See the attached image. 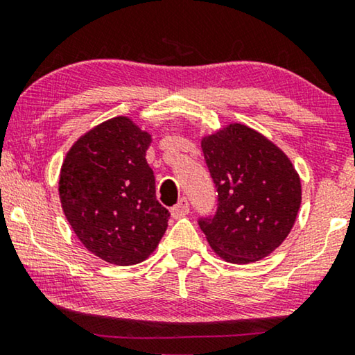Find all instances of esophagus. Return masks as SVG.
Wrapping results in <instances>:
<instances>
[{
	"instance_id": "obj_1",
	"label": "esophagus",
	"mask_w": 355,
	"mask_h": 355,
	"mask_svg": "<svg viewBox=\"0 0 355 355\" xmlns=\"http://www.w3.org/2000/svg\"><path fill=\"white\" fill-rule=\"evenodd\" d=\"M189 210H191V205H189V200L186 197L179 198V202L171 208V215L174 218H181L182 215H187Z\"/></svg>"
}]
</instances>
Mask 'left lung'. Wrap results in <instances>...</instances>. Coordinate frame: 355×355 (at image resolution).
Instances as JSON below:
<instances>
[{
    "mask_svg": "<svg viewBox=\"0 0 355 355\" xmlns=\"http://www.w3.org/2000/svg\"><path fill=\"white\" fill-rule=\"evenodd\" d=\"M216 189V211L198 218L208 244L231 263L271 254L293 230L300 207V179L281 150L242 124L202 140Z\"/></svg>",
    "mask_w": 355,
    "mask_h": 355,
    "instance_id": "obj_1",
    "label": "left lung"
}]
</instances>
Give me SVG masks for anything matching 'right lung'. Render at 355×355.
<instances>
[{"label": "right lung", "instance_id": "right-lung-1", "mask_svg": "<svg viewBox=\"0 0 355 355\" xmlns=\"http://www.w3.org/2000/svg\"><path fill=\"white\" fill-rule=\"evenodd\" d=\"M150 142L147 132L118 116L77 140L62 163L60 197L67 221L108 263H140L168 227L169 211L157 200L145 159Z\"/></svg>", "mask_w": 355, "mask_h": 355}]
</instances>
